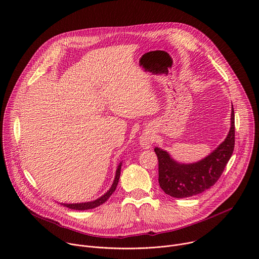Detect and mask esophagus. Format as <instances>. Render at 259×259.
<instances>
[{"mask_svg":"<svg viewBox=\"0 0 259 259\" xmlns=\"http://www.w3.org/2000/svg\"><path fill=\"white\" fill-rule=\"evenodd\" d=\"M153 142H154V137H153V134L151 133H144L140 136L139 143L143 149H149V147L152 146Z\"/></svg>","mask_w":259,"mask_h":259,"instance_id":"1","label":"esophagus"}]
</instances>
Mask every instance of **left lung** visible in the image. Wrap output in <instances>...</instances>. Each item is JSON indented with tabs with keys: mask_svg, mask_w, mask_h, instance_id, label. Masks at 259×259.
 <instances>
[{
	"mask_svg": "<svg viewBox=\"0 0 259 259\" xmlns=\"http://www.w3.org/2000/svg\"><path fill=\"white\" fill-rule=\"evenodd\" d=\"M235 147V115L232 105L231 128L216 149L195 163H180L160 147H155L159 160V183L165 194L181 199L196 196L214 186L223 174Z\"/></svg>",
	"mask_w": 259,
	"mask_h": 259,
	"instance_id": "left-lung-1",
	"label": "left lung"
}]
</instances>
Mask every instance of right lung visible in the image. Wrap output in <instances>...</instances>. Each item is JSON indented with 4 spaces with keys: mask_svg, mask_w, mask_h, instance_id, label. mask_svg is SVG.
I'll list each match as a JSON object with an SVG mask.
<instances>
[{
    "mask_svg": "<svg viewBox=\"0 0 259 259\" xmlns=\"http://www.w3.org/2000/svg\"><path fill=\"white\" fill-rule=\"evenodd\" d=\"M122 162L119 163L118 167H117V170H116V175H115V179L113 181V184L112 187L109 188V190L103 194L101 197H99L98 199L96 200H93V201H90V202H84V203H72V204H66V203H60L62 206L64 207H67L71 210H89V209H93V208H96L100 205H102L104 202L107 201V199L113 195V193L116 191L117 189V186H118V182H119V179H120V174H121V167H122Z\"/></svg>",
    "mask_w": 259,
    "mask_h": 259,
    "instance_id": "add662e5",
    "label": "right lung"
}]
</instances>
